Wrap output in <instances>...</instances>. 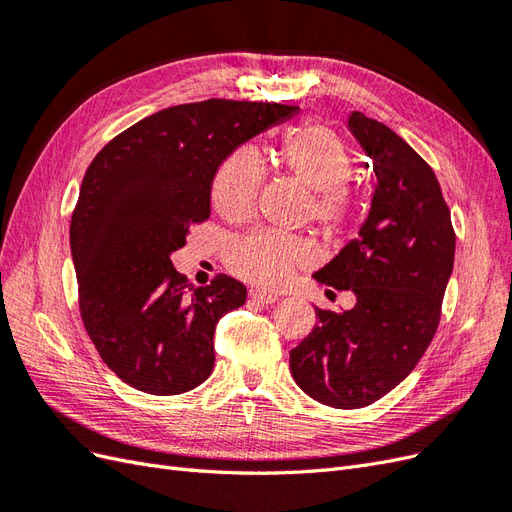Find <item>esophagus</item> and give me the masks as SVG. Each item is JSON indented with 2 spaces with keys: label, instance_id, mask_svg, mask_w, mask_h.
<instances>
[{
  "label": "esophagus",
  "instance_id": "34e87169",
  "mask_svg": "<svg viewBox=\"0 0 512 512\" xmlns=\"http://www.w3.org/2000/svg\"><path fill=\"white\" fill-rule=\"evenodd\" d=\"M250 299H252V301H258V303L271 305V303L277 301V294L267 292V290H250Z\"/></svg>",
  "mask_w": 512,
  "mask_h": 512
}]
</instances>
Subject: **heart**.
Listing matches in <instances>:
<instances>
[{
    "instance_id": "1",
    "label": "heart",
    "mask_w": 512,
    "mask_h": 512,
    "mask_svg": "<svg viewBox=\"0 0 512 512\" xmlns=\"http://www.w3.org/2000/svg\"><path fill=\"white\" fill-rule=\"evenodd\" d=\"M271 164L277 173L312 192L309 220L327 239L342 237L361 215V198L348 185L354 170L352 153L331 128L305 123L288 130L280 147L273 151ZM260 183L262 166L252 153H232L215 170L211 181L213 211L230 224L247 220L254 211ZM309 258L312 250L301 239L254 232L235 243L228 262L243 280L275 288L286 284Z\"/></svg>"
}]
</instances>
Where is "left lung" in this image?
<instances>
[{
  "mask_svg": "<svg viewBox=\"0 0 512 512\" xmlns=\"http://www.w3.org/2000/svg\"><path fill=\"white\" fill-rule=\"evenodd\" d=\"M348 130L378 179L367 220L316 282L352 290L342 314L316 307L318 324L290 350L292 378L324 406L374 404L404 380L436 335L453 273L455 230L431 166L384 123L354 111Z\"/></svg>",
  "mask_w": 512,
  "mask_h": 512,
  "instance_id": "1",
  "label": "left lung"
}]
</instances>
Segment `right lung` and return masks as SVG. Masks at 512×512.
Returning a JSON list of instances; mask_svg holds the SVG:
<instances>
[{"instance_id":"1","label":"right lung","mask_w":512,"mask_h":512,"mask_svg":"<svg viewBox=\"0 0 512 512\" xmlns=\"http://www.w3.org/2000/svg\"><path fill=\"white\" fill-rule=\"evenodd\" d=\"M297 111L220 98L170 106L89 164L70 222L81 318L102 361L134 389L179 395L211 376L215 324L247 290L228 275L194 288L170 254L209 218L218 166Z\"/></svg>"}]
</instances>
